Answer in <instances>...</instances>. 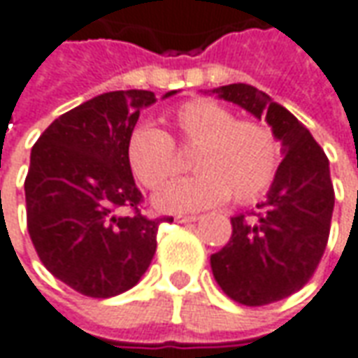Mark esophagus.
Masks as SVG:
<instances>
[{
  "label": "esophagus",
  "instance_id": "esophagus-1",
  "mask_svg": "<svg viewBox=\"0 0 358 358\" xmlns=\"http://www.w3.org/2000/svg\"><path fill=\"white\" fill-rule=\"evenodd\" d=\"M196 220H198V216H190V214H188V216H186V214H178V216H176V222H182V224H184V222H196Z\"/></svg>",
  "mask_w": 358,
  "mask_h": 358
}]
</instances>
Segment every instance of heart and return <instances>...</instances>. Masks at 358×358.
<instances>
[{"mask_svg": "<svg viewBox=\"0 0 358 358\" xmlns=\"http://www.w3.org/2000/svg\"><path fill=\"white\" fill-rule=\"evenodd\" d=\"M174 138L152 128L136 126L128 136L126 156L136 180L158 190L180 172L174 140L194 150L196 176L164 188L156 206L164 212H194L226 202H255L272 186L280 168V146L271 128L257 120H238L228 108L196 98L170 112Z\"/></svg>", "mask_w": 358, "mask_h": 358, "instance_id": "1", "label": "heart"}]
</instances>
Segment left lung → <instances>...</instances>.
Instances as JSON below:
<instances>
[{
    "mask_svg": "<svg viewBox=\"0 0 358 358\" xmlns=\"http://www.w3.org/2000/svg\"><path fill=\"white\" fill-rule=\"evenodd\" d=\"M214 94L264 117L282 142L285 158L268 198L258 204V212H250L252 218H230V241L210 257L212 274L226 296L264 306L301 290L324 255L334 208L329 158L303 124L264 92L230 84Z\"/></svg>",
    "mask_w": 358,
    "mask_h": 358,
    "instance_id": "8db88e82",
    "label": "left lung"
}]
</instances>
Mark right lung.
<instances>
[{"instance_id": "obj_1", "label": "right lung", "mask_w": 358, "mask_h": 358, "mask_svg": "<svg viewBox=\"0 0 358 358\" xmlns=\"http://www.w3.org/2000/svg\"><path fill=\"white\" fill-rule=\"evenodd\" d=\"M176 92H168L164 98ZM154 92L96 96L54 120L31 148L25 176L27 232L43 266L92 299L132 288L156 252L148 218L126 156L128 136Z\"/></svg>"}]
</instances>
